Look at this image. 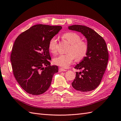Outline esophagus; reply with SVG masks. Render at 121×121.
Instances as JSON below:
<instances>
[{
    "label": "esophagus",
    "instance_id": "1",
    "mask_svg": "<svg viewBox=\"0 0 121 121\" xmlns=\"http://www.w3.org/2000/svg\"><path fill=\"white\" fill-rule=\"evenodd\" d=\"M59 70H60V72H62V71H66L67 70L65 69H64L63 68H60L59 69Z\"/></svg>",
    "mask_w": 121,
    "mask_h": 121
}]
</instances>
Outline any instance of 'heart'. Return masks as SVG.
<instances>
[{"label":"heart","instance_id":"obj_1","mask_svg":"<svg viewBox=\"0 0 121 121\" xmlns=\"http://www.w3.org/2000/svg\"><path fill=\"white\" fill-rule=\"evenodd\" d=\"M63 38L70 44L67 50L68 53L54 58L53 61L56 65L67 68L73 62L75 57L77 60H80L85 57L88 50V45L87 42L81 40V37L78 34L73 32L64 34ZM48 48L52 53H57V42L55 37L50 40Z\"/></svg>","mask_w":121,"mask_h":121}]
</instances>
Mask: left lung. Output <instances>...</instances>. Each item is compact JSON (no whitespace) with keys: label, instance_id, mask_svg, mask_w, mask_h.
<instances>
[{"label":"left lung","instance_id":"1","mask_svg":"<svg viewBox=\"0 0 121 121\" xmlns=\"http://www.w3.org/2000/svg\"><path fill=\"white\" fill-rule=\"evenodd\" d=\"M68 29L82 34L88 45L86 55L75 66V69L83 70L76 72L72 86L80 92H90L98 86L105 72L109 58L106 43L103 37L87 26L73 25L69 26Z\"/></svg>","mask_w":121,"mask_h":121}]
</instances>
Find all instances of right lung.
Returning a JSON list of instances; mask_svg holds the SVG:
<instances>
[{"label": "right lung", "instance_id": "1", "mask_svg": "<svg viewBox=\"0 0 121 121\" xmlns=\"http://www.w3.org/2000/svg\"><path fill=\"white\" fill-rule=\"evenodd\" d=\"M61 28L60 26L37 24L16 39L10 58L13 72L27 93L39 95L50 86L53 75L58 69L57 66L51 65L48 44Z\"/></svg>", "mask_w": 121, "mask_h": 121}]
</instances>
